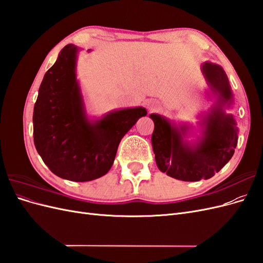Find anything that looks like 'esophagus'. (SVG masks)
I'll list each match as a JSON object with an SVG mask.
<instances>
[{"label": "esophagus", "instance_id": "obj_1", "mask_svg": "<svg viewBox=\"0 0 263 263\" xmlns=\"http://www.w3.org/2000/svg\"><path fill=\"white\" fill-rule=\"evenodd\" d=\"M157 107L156 104H154V103H148V108L150 109H155Z\"/></svg>", "mask_w": 263, "mask_h": 263}]
</instances>
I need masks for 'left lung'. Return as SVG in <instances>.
I'll return each mask as SVG.
<instances>
[{
	"label": "left lung",
	"mask_w": 263,
	"mask_h": 263,
	"mask_svg": "<svg viewBox=\"0 0 263 263\" xmlns=\"http://www.w3.org/2000/svg\"><path fill=\"white\" fill-rule=\"evenodd\" d=\"M201 69L214 104L201 116L200 136L187 140L191 126L177 125L159 114L149 115L155 123L151 144L159 170L186 182L212 178L232 159L238 141L236 119L226 112L234 103L226 72L210 61L204 62Z\"/></svg>",
	"instance_id": "left-lung-1"
}]
</instances>
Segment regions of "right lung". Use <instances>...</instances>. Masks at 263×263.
I'll return each instance as SVG.
<instances>
[{
    "label": "right lung",
    "mask_w": 263,
    "mask_h": 263,
    "mask_svg": "<svg viewBox=\"0 0 263 263\" xmlns=\"http://www.w3.org/2000/svg\"><path fill=\"white\" fill-rule=\"evenodd\" d=\"M79 51L67 45L43 79L34 106V142L55 176L86 182L112 168L119 142L147 110L122 108L89 118L76 72Z\"/></svg>",
    "instance_id": "add662e5"
}]
</instances>
